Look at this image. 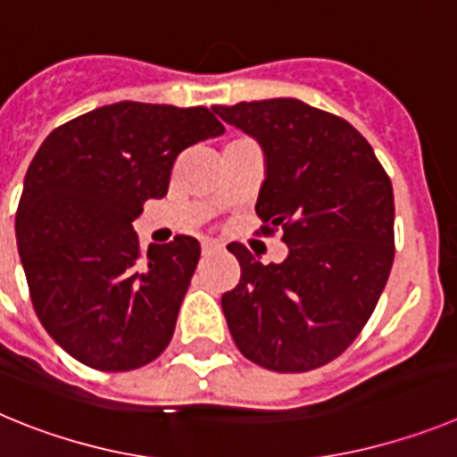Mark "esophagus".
<instances>
[{"instance_id": "34e87169", "label": "esophagus", "mask_w": 457, "mask_h": 457, "mask_svg": "<svg viewBox=\"0 0 457 457\" xmlns=\"http://www.w3.org/2000/svg\"><path fill=\"white\" fill-rule=\"evenodd\" d=\"M220 245H217L215 240H204L201 242V253H204V256H210V253H215V252H220Z\"/></svg>"}]
</instances>
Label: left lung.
<instances>
[{"mask_svg": "<svg viewBox=\"0 0 457 457\" xmlns=\"http://www.w3.org/2000/svg\"><path fill=\"white\" fill-rule=\"evenodd\" d=\"M261 144L263 231H284L288 256L263 265L228 245L240 284L221 309L240 353L277 373L337 359L364 329L394 263V189L348 120L295 98L212 107Z\"/></svg>", "mask_w": 457, "mask_h": 457, "instance_id": "1", "label": "left lung"}]
</instances>
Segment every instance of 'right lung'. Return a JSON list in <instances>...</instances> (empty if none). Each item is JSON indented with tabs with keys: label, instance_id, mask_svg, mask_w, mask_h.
I'll return each instance as SVG.
<instances>
[{
	"label": "right lung",
	"instance_id": "1",
	"mask_svg": "<svg viewBox=\"0 0 457 457\" xmlns=\"http://www.w3.org/2000/svg\"><path fill=\"white\" fill-rule=\"evenodd\" d=\"M221 132L205 107L125 100L40 144L15 237L36 316L71 357L116 373L167 348L201 247L176 236L144 253L132 221L167 194L176 157Z\"/></svg>",
	"mask_w": 457,
	"mask_h": 457
}]
</instances>
